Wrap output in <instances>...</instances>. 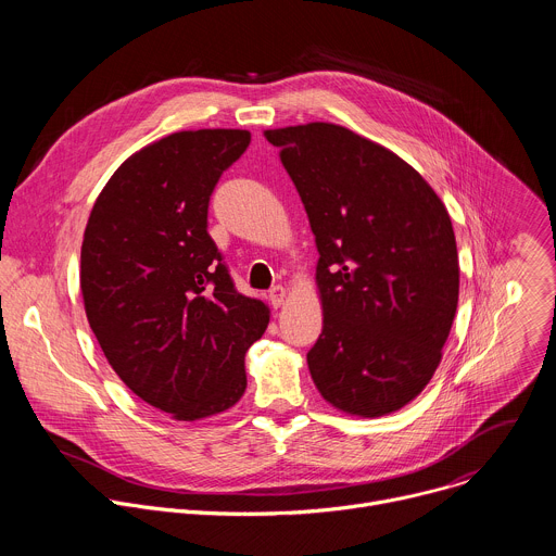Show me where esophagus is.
I'll use <instances>...</instances> for the list:
<instances>
[{
    "label": "esophagus",
    "mask_w": 556,
    "mask_h": 556,
    "mask_svg": "<svg viewBox=\"0 0 556 556\" xmlns=\"http://www.w3.org/2000/svg\"><path fill=\"white\" fill-rule=\"evenodd\" d=\"M268 299H270L273 307H281V305H283V301H286V288H283V286H275V288L270 290Z\"/></svg>",
    "instance_id": "34e87169"
}]
</instances>
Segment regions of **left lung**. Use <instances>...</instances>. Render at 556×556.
<instances>
[{"mask_svg":"<svg viewBox=\"0 0 556 556\" xmlns=\"http://www.w3.org/2000/svg\"><path fill=\"white\" fill-rule=\"evenodd\" d=\"M314 232L324 330L312 380L339 412L403 409L442 361L459 294L448 211L403 157L341 125L264 131Z\"/></svg>","mask_w":556,"mask_h":556,"instance_id":"8db88e82","label":"left lung"}]
</instances>
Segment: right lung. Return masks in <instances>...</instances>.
I'll use <instances>...</instances> for the list:
<instances>
[{"mask_svg": "<svg viewBox=\"0 0 556 556\" xmlns=\"http://www.w3.org/2000/svg\"><path fill=\"white\" fill-rule=\"evenodd\" d=\"M249 142L247 129H198L142 147L84 232L81 292L105 358L138 399L185 422L242 399L244 356L270 321L206 230L211 193Z\"/></svg>", "mask_w": 556, "mask_h": 556, "instance_id": "right-lung-1", "label": "right lung"}]
</instances>
